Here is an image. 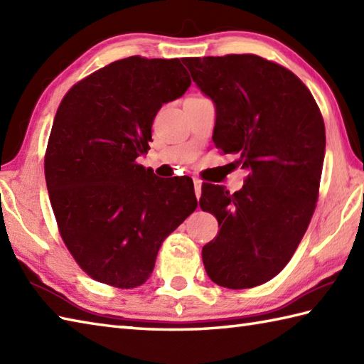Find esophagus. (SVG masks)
Segmentation results:
<instances>
[{
  "label": "esophagus",
  "mask_w": 364,
  "mask_h": 364,
  "mask_svg": "<svg viewBox=\"0 0 364 364\" xmlns=\"http://www.w3.org/2000/svg\"><path fill=\"white\" fill-rule=\"evenodd\" d=\"M194 188H196V196L200 200V197H202V181H200L198 178H194Z\"/></svg>",
  "instance_id": "1"
}]
</instances>
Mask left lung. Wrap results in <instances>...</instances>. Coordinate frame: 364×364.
Masks as SVG:
<instances>
[{"label":"left lung","instance_id":"8db88e82","mask_svg":"<svg viewBox=\"0 0 364 364\" xmlns=\"http://www.w3.org/2000/svg\"><path fill=\"white\" fill-rule=\"evenodd\" d=\"M183 64L215 106V146L249 172L235 194L203 184L200 208L220 227L203 264L223 288H253L288 264L311 220L326 156L322 115L296 75L255 54Z\"/></svg>","mask_w":364,"mask_h":364}]
</instances>
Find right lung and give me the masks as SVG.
<instances>
[{
	"mask_svg": "<svg viewBox=\"0 0 364 364\" xmlns=\"http://www.w3.org/2000/svg\"><path fill=\"white\" fill-rule=\"evenodd\" d=\"M189 86L180 59L131 56L75 84L59 106L46 188L67 249L100 283L144 284L164 239L196 211L192 180H164L136 162L161 106Z\"/></svg>",
	"mask_w": 364,
	"mask_h": 364,
	"instance_id": "add662e5",
	"label": "right lung"
}]
</instances>
